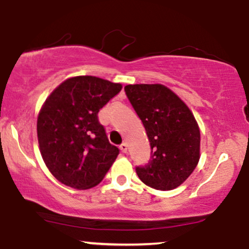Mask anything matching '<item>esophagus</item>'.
Wrapping results in <instances>:
<instances>
[{"mask_svg": "<svg viewBox=\"0 0 249 249\" xmlns=\"http://www.w3.org/2000/svg\"><path fill=\"white\" fill-rule=\"evenodd\" d=\"M119 148H121V151H122L123 153H126V151H127V145L125 144V142H123L121 146H119Z\"/></svg>", "mask_w": 249, "mask_h": 249, "instance_id": "esophagus-1", "label": "esophagus"}]
</instances>
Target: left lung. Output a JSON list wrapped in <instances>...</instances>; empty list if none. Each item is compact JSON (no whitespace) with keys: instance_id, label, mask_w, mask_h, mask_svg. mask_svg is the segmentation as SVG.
Here are the masks:
<instances>
[{"instance_id":"left-lung-1","label":"left lung","mask_w":249,"mask_h":249,"mask_svg":"<svg viewBox=\"0 0 249 249\" xmlns=\"http://www.w3.org/2000/svg\"><path fill=\"white\" fill-rule=\"evenodd\" d=\"M124 90L144 125L151 146L147 164L136 167L139 179L160 191L180 186L200 158L196 118L186 104L161 84L126 85Z\"/></svg>"}]
</instances>
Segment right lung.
Instances as JSON below:
<instances>
[{
    "instance_id": "1",
    "label": "right lung",
    "mask_w": 249,
    "mask_h": 249,
    "mask_svg": "<svg viewBox=\"0 0 249 249\" xmlns=\"http://www.w3.org/2000/svg\"><path fill=\"white\" fill-rule=\"evenodd\" d=\"M122 85L93 76L67 79L48 97L37 119L42 158L67 186L87 190L102 181L119 154L98 121Z\"/></svg>"
}]
</instances>
